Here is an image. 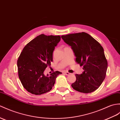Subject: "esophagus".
<instances>
[{"instance_id": "1", "label": "esophagus", "mask_w": 120, "mask_h": 120, "mask_svg": "<svg viewBox=\"0 0 120 120\" xmlns=\"http://www.w3.org/2000/svg\"><path fill=\"white\" fill-rule=\"evenodd\" d=\"M65 74L66 75H67V76H68V75H69L71 74V73H68V71H66V72H65Z\"/></svg>"}]
</instances>
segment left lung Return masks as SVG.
I'll return each instance as SVG.
<instances>
[{
	"label": "left lung",
	"mask_w": 120,
	"mask_h": 120,
	"mask_svg": "<svg viewBox=\"0 0 120 120\" xmlns=\"http://www.w3.org/2000/svg\"><path fill=\"white\" fill-rule=\"evenodd\" d=\"M61 38L71 46L76 62L83 66L82 74H76V80L71 84L72 87L86 94L95 91L105 79L107 69L103 47L84 32L63 35Z\"/></svg>",
	"instance_id": "obj_1"
}]
</instances>
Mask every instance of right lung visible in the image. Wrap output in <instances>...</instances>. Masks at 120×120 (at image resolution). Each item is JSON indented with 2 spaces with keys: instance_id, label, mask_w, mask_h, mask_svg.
Masks as SVG:
<instances>
[{
  "instance_id": "1",
  "label": "right lung",
  "mask_w": 120,
  "mask_h": 120,
  "mask_svg": "<svg viewBox=\"0 0 120 120\" xmlns=\"http://www.w3.org/2000/svg\"><path fill=\"white\" fill-rule=\"evenodd\" d=\"M60 36L41 34L24 46L17 60L19 79L26 90L36 95L51 90L56 79L62 73L56 71L49 76L43 72L52 62V52L60 41Z\"/></svg>"
}]
</instances>
